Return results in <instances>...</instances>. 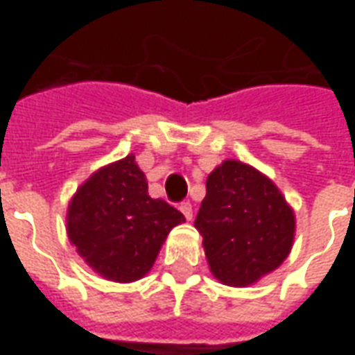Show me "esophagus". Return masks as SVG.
<instances>
[{
	"instance_id": "esophagus-1",
	"label": "esophagus",
	"mask_w": 355,
	"mask_h": 355,
	"mask_svg": "<svg viewBox=\"0 0 355 355\" xmlns=\"http://www.w3.org/2000/svg\"><path fill=\"white\" fill-rule=\"evenodd\" d=\"M178 209L182 211V215L186 216V220H192L193 209H192V203H190V201H182V203L178 205Z\"/></svg>"
}]
</instances>
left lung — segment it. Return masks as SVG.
Masks as SVG:
<instances>
[{
  "mask_svg": "<svg viewBox=\"0 0 355 355\" xmlns=\"http://www.w3.org/2000/svg\"><path fill=\"white\" fill-rule=\"evenodd\" d=\"M193 224L213 275L234 287L275 270L295 238V215L274 182L234 159L209 175Z\"/></svg>",
  "mask_w": 355,
  "mask_h": 355,
  "instance_id": "1",
  "label": "left lung"
}]
</instances>
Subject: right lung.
<instances>
[{
	"label": "right lung",
	"mask_w": 355,
	"mask_h": 355,
	"mask_svg": "<svg viewBox=\"0 0 355 355\" xmlns=\"http://www.w3.org/2000/svg\"><path fill=\"white\" fill-rule=\"evenodd\" d=\"M184 215L148 196L135 155L102 167L68 207V236L89 266L112 282H135L152 268L173 226Z\"/></svg>",
	"instance_id": "1"
}]
</instances>
